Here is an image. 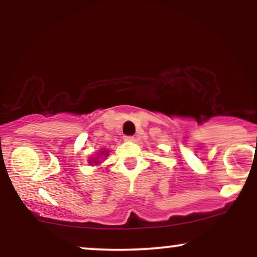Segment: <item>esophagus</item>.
<instances>
[{"label":"esophagus","mask_w":257,"mask_h":257,"mask_svg":"<svg viewBox=\"0 0 257 257\" xmlns=\"http://www.w3.org/2000/svg\"><path fill=\"white\" fill-rule=\"evenodd\" d=\"M124 140H125V141H134L135 138L133 137V135H125Z\"/></svg>","instance_id":"1"}]
</instances>
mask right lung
<instances>
[{"instance_id":"right-lung-1","label":"right lung","mask_w":257,"mask_h":257,"mask_svg":"<svg viewBox=\"0 0 257 257\" xmlns=\"http://www.w3.org/2000/svg\"><path fill=\"white\" fill-rule=\"evenodd\" d=\"M107 152H108V151H106V152H102V155H104V156H107ZM100 156H101V155H100ZM90 163H91V162H90ZM94 163H95V164H98V163H100V162H98V161H94Z\"/></svg>"}]
</instances>
